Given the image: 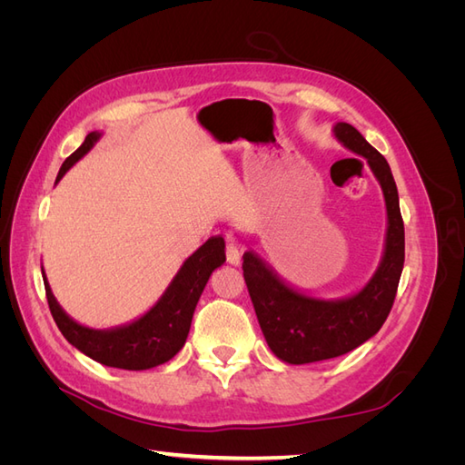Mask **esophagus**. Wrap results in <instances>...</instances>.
<instances>
[{"mask_svg": "<svg viewBox=\"0 0 465 465\" xmlns=\"http://www.w3.org/2000/svg\"><path fill=\"white\" fill-rule=\"evenodd\" d=\"M224 254H227V262L232 263V265H238L242 260V252L241 248H238L236 244H227V248H224Z\"/></svg>", "mask_w": 465, "mask_h": 465, "instance_id": "obj_1", "label": "esophagus"}]
</instances>
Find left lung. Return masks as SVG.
Returning a JSON list of instances; mask_svg holds the SVG:
<instances>
[{
  "label": "left lung",
  "mask_w": 465,
  "mask_h": 465,
  "mask_svg": "<svg viewBox=\"0 0 465 465\" xmlns=\"http://www.w3.org/2000/svg\"><path fill=\"white\" fill-rule=\"evenodd\" d=\"M335 135L367 159L380 180L388 209L386 252L369 285L355 297L337 302L311 299L289 289L270 267L246 252L242 272L260 328L273 353L291 364L340 357L371 340L391 311L403 270V219L388 161L351 124H337Z\"/></svg>",
  "instance_id": "left-lung-1"
}]
</instances>
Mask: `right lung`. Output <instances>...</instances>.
Here are the masks:
<instances>
[{
	"instance_id": "right-lung-1",
	"label": "right lung",
	"mask_w": 465,
	"mask_h": 465,
	"mask_svg": "<svg viewBox=\"0 0 465 465\" xmlns=\"http://www.w3.org/2000/svg\"><path fill=\"white\" fill-rule=\"evenodd\" d=\"M98 139V134H89L83 145L74 151L64 161L58 178L60 180L69 166L77 163ZM224 262V241L223 236H211L209 241L193 252L184 262L182 270L174 277L171 287L154 304L151 311L137 322L110 331H96L79 326L69 318L45 281L46 299L55 326L60 328L65 340L77 347L93 361L106 364V367L125 371H145L159 367L171 361L178 351L184 347L190 331L192 316L198 304L209 275L215 267ZM46 279V277H45Z\"/></svg>"
}]
</instances>
